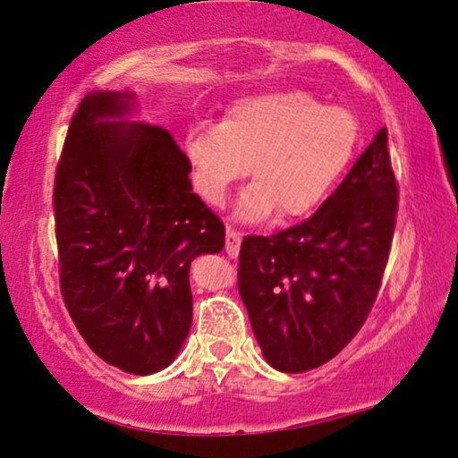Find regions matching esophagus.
<instances>
[{"label": "esophagus", "mask_w": 458, "mask_h": 458, "mask_svg": "<svg viewBox=\"0 0 458 458\" xmlns=\"http://www.w3.org/2000/svg\"><path fill=\"white\" fill-rule=\"evenodd\" d=\"M241 242H242V234L234 228H226V252L228 257L236 259L238 252H241Z\"/></svg>", "instance_id": "obj_1"}]
</instances>
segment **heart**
Here are the masks:
<instances>
[{"mask_svg":"<svg viewBox=\"0 0 458 458\" xmlns=\"http://www.w3.org/2000/svg\"><path fill=\"white\" fill-rule=\"evenodd\" d=\"M357 144L351 112L285 89L236 101L222 124H195L185 150L209 203H222L250 163L255 181L238 199L236 216L260 222L275 209L285 220L314 212L344 175Z\"/></svg>","mask_w":458,"mask_h":458,"instance_id":"1","label":"heart"}]
</instances>
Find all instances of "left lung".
I'll use <instances>...</instances> for the list:
<instances>
[{
    "mask_svg": "<svg viewBox=\"0 0 458 458\" xmlns=\"http://www.w3.org/2000/svg\"><path fill=\"white\" fill-rule=\"evenodd\" d=\"M387 130L318 212L273 236H246L238 293L271 367L306 373L357 336L379 293L397 216Z\"/></svg>",
    "mask_w": 458,
    "mask_h": 458,
    "instance_id": "1",
    "label": "left lung"
}]
</instances>
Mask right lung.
<instances>
[{
  "mask_svg": "<svg viewBox=\"0 0 458 458\" xmlns=\"http://www.w3.org/2000/svg\"><path fill=\"white\" fill-rule=\"evenodd\" d=\"M132 93H89L55 173L59 279L93 352L132 375L175 359L191 328L190 265L224 249V224L191 191V163L169 130L101 122Z\"/></svg>",
  "mask_w": 458,
  "mask_h": 458,
  "instance_id": "add662e5",
  "label": "right lung"
}]
</instances>
